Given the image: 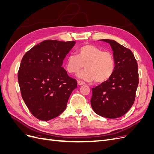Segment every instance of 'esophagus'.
I'll list each match as a JSON object with an SVG mask.
<instances>
[{
    "label": "esophagus",
    "instance_id": "34e87169",
    "mask_svg": "<svg viewBox=\"0 0 154 154\" xmlns=\"http://www.w3.org/2000/svg\"><path fill=\"white\" fill-rule=\"evenodd\" d=\"M85 83L84 82H83V81H81V80L78 81V84L79 85H84Z\"/></svg>",
    "mask_w": 154,
    "mask_h": 154
}]
</instances>
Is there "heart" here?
<instances>
[{
	"label": "heart",
	"instance_id": "heart-1",
	"mask_svg": "<svg viewBox=\"0 0 154 154\" xmlns=\"http://www.w3.org/2000/svg\"><path fill=\"white\" fill-rule=\"evenodd\" d=\"M85 69L78 76L86 81L97 83L107 81L112 76L116 68L114 56L110 51H103L92 45H85L77 50V56L70 54L67 57L66 67L70 74Z\"/></svg>",
	"mask_w": 154,
	"mask_h": 154
}]
</instances>
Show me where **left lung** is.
<instances>
[{
    "instance_id": "left-lung-1",
    "label": "left lung",
    "mask_w": 154,
    "mask_h": 154,
    "mask_svg": "<svg viewBox=\"0 0 154 154\" xmlns=\"http://www.w3.org/2000/svg\"><path fill=\"white\" fill-rule=\"evenodd\" d=\"M110 44L116 60L114 74L108 80L92 88V108L102 117H122L131 108L139 83L138 66L133 53L112 40H100Z\"/></svg>"
}]
</instances>
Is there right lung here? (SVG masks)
Returning a JSON list of instances; mask_svg holds the SVG:
<instances>
[{"label":"right lung","mask_w":154,"mask_h":154,"mask_svg":"<svg viewBox=\"0 0 154 154\" xmlns=\"http://www.w3.org/2000/svg\"><path fill=\"white\" fill-rule=\"evenodd\" d=\"M74 41L47 40L23 57L18 74L21 95L31 113L40 120L57 117L66 109L76 80L62 67Z\"/></svg>","instance_id":"1"}]
</instances>
